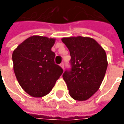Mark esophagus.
Segmentation results:
<instances>
[{
    "instance_id": "34e87169",
    "label": "esophagus",
    "mask_w": 124,
    "mask_h": 124,
    "mask_svg": "<svg viewBox=\"0 0 124 124\" xmlns=\"http://www.w3.org/2000/svg\"><path fill=\"white\" fill-rule=\"evenodd\" d=\"M60 66H61L63 69H64V63H61L60 64Z\"/></svg>"
}]
</instances>
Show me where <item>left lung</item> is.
I'll list each match as a JSON object with an SVG mask.
<instances>
[{
    "mask_svg": "<svg viewBox=\"0 0 124 124\" xmlns=\"http://www.w3.org/2000/svg\"><path fill=\"white\" fill-rule=\"evenodd\" d=\"M62 41L71 56L70 68L63 74L70 95L77 101L87 100L99 90L103 80L108 67L106 52L89 37L63 38Z\"/></svg>",
    "mask_w": 124,
    "mask_h": 124,
    "instance_id": "1",
    "label": "left lung"
}]
</instances>
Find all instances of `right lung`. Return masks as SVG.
<instances>
[{
    "instance_id": "add662e5",
    "label": "right lung",
    "mask_w": 124,
    "mask_h": 124,
    "mask_svg": "<svg viewBox=\"0 0 124 124\" xmlns=\"http://www.w3.org/2000/svg\"><path fill=\"white\" fill-rule=\"evenodd\" d=\"M55 39L45 36L29 37L12 54L14 71L22 88L34 97L47 94L63 70L54 63L52 51Z\"/></svg>"
}]
</instances>
